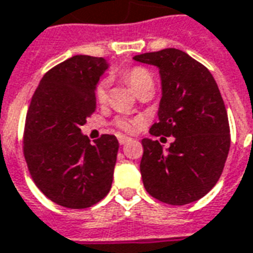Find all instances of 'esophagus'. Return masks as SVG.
Instances as JSON below:
<instances>
[{"label":"esophagus","instance_id":"obj_1","mask_svg":"<svg viewBox=\"0 0 253 253\" xmlns=\"http://www.w3.org/2000/svg\"><path fill=\"white\" fill-rule=\"evenodd\" d=\"M118 141H119L121 145H126L127 142H130V138H127V136L125 135H119L118 136Z\"/></svg>","mask_w":253,"mask_h":253}]
</instances>
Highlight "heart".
Segmentation results:
<instances>
[{"label":"heart","instance_id":"obj_1","mask_svg":"<svg viewBox=\"0 0 253 253\" xmlns=\"http://www.w3.org/2000/svg\"><path fill=\"white\" fill-rule=\"evenodd\" d=\"M123 78L127 83L131 85V88L136 93L142 92L146 88H154V79L149 72V69L145 67H132L127 69L123 74ZM107 88H108V80L102 79L96 84L95 87V96L99 103H103L107 100ZM114 125L119 130L125 132H134L135 128L141 125V121L136 118H126V117H117L114 119Z\"/></svg>","mask_w":253,"mask_h":253}]
</instances>
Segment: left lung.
<instances>
[{
    "label": "left lung",
    "instance_id": "8db88e82",
    "mask_svg": "<svg viewBox=\"0 0 253 253\" xmlns=\"http://www.w3.org/2000/svg\"><path fill=\"white\" fill-rule=\"evenodd\" d=\"M160 68L162 80L154 136H174L166 151L142 139L141 174L151 197L170 205L203 198L217 184L231 147L225 104L209 69L175 48L134 56Z\"/></svg>",
    "mask_w": 253,
    "mask_h": 253
}]
</instances>
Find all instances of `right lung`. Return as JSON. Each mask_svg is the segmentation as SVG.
I'll return each mask as SVG.
<instances>
[{
  "label": "right lung",
  "mask_w": 253,
  "mask_h": 253,
  "mask_svg": "<svg viewBox=\"0 0 253 253\" xmlns=\"http://www.w3.org/2000/svg\"><path fill=\"white\" fill-rule=\"evenodd\" d=\"M107 65L87 55L55 65L28 108L22 147L28 170L50 201L69 209L92 207L111 189L118 139L103 134L91 145L80 130L96 108L95 87Z\"/></svg>",
  "instance_id": "obj_1"
}]
</instances>
